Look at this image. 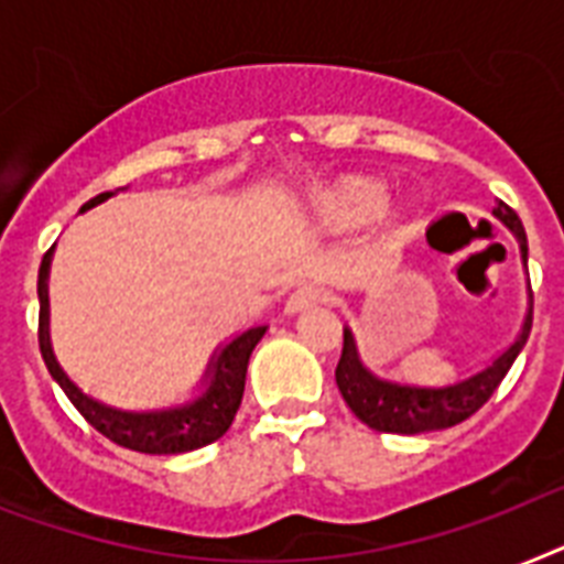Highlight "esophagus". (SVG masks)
I'll return each instance as SVG.
<instances>
[{
  "mask_svg": "<svg viewBox=\"0 0 564 564\" xmlns=\"http://www.w3.org/2000/svg\"><path fill=\"white\" fill-rule=\"evenodd\" d=\"M316 302H323V288L316 285H300L296 291L288 296L285 302V314H300V311L311 308Z\"/></svg>",
  "mask_w": 564,
  "mask_h": 564,
  "instance_id": "obj_1",
  "label": "esophagus"
}]
</instances>
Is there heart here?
Returning a JSON list of instances; mask_svg holds the SVG:
<instances>
[{"label":"heart","instance_id":"obj_1","mask_svg":"<svg viewBox=\"0 0 564 564\" xmlns=\"http://www.w3.org/2000/svg\"><path fill=\"white\" fill-rule=\"evenodd\" d=\"M386 198H389V189L383 181L369 178V175H351L316 195L314 218L323 227H334V230L360 227L383 213Z\"/></svg>","mask_w":564,"mask_h":564}]
</instances>
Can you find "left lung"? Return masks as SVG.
Listing matches in <instances>:
<instances>
[{
    "label": "left lung",
    "mask_w": 564,
    "mask_h": 564,
    "mask_svg": "<svg viewBox=\"0 0 564 564\" xmlns=\"http://www.w3.org/2000/svg\"><path fill=\"white\" fill-rule=\"evenodd\" d=\"M492 216L499 218L501 225L516 236L524 271H528V236H524V227L519 221V216L505 202H496ZM530 325H533V293H530L528 279V314H524V323L519 328V334H516L513 343L499 357L484 362L481 369L473 371V375L435 386L398 383V380L375 375L362 362L355 332L346 325L343 328V357H339L337 371H334L339 394L348 403V409L366 426H371L377 432L421 435V432L449 430L455 423L476 415L478 409L490 400V394L499 389V383L505 380L507 371H510V366H513V360L524 348V343H528Z\"/></svg>",
    "instance_id": "1"
}]
</instances>
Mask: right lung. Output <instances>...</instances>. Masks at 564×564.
I'll return each instance as SVG.
<instances>
[{
    "mask_svg": "<svg viewBox=\"0 0 564 564\" xmlns=\"http://www.w3.org/2000/svg\"><path fill=\"white\" fill-rule=\"evenodd\" d=\"M115 193H100L97 198L83 204L80 213L104 204ZM51 256L54 248L42 256L40 264V282H36V293H40V351L42 360L48 366L51 377L57 380L59 389L68 394L77 412L86 417L97 432H104L106 438L115 444L134 449V453L147 455H178L193 453L198 446H207L218 441L230 430L232 417L241 406V394H245V377H248V362L253 355L256 343L264 337L268 325H253L248 332L236 334L232 339L221 343L213 351L207 369H204L202 383L195 398L175 403V406L161 409H120L109 406L104 400L91 398L74 383L72 377L65 375L59 366L54 348H51V332H48V273H51Z\"/></svg>",
    "mask_w": 564,
    "mask_h": 564,
    "instance_id": "add662e5",
    "label": "right lung"
}]
</instances>
